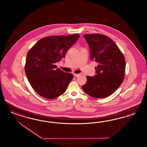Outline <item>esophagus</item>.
I'll list each match as a JSON object with an SVG mask.
<instances>
[{
  "label": "esophagus",
  "instance_id": "1",
  "mask_svg": "<svg viewBox=\"0 0 147 147\" xmlns=\"http://www.w3.org/2000/svg\"><path fill=\"white\" fill-rule=\"evenodd\" d=\"M80 75V74H74V76H75L76 77H78Z\"/></svg>",
  "mask_w": 147,
  "mask_h": 147
}]
</instances>
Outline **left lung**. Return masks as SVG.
<instances>
[{"mask_svg": "<svg viewBox=\"0 0 147 147\" xmlns=\"http://www.w3.org/2000/svg\"><path fill=\"white\" fill-rule=\"evenodd\" d=\"M90 48V58L98 63L96 74L87 76L82 86L85 93L94 98H105L113 93L125 78V61L115 42L101 34H84Z\"/></svg>", "mask_w": 147, "mask_h": 147, "instance_id": "left-lung-1", "label": "left lung"}]
</instances>
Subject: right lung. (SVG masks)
I'll use <instances>...</instances> for the list:
<instances>
[{"label": "right lung", "instance_id": "1", "mask_svg": "<svg viewBox=\"0 0 147 147\" xmlns=\"http://www.w3.org/2000/svg\"><path fill=\"white\" fill-rule=\"evenodd\" d=\"M79 37L76 33L46 36L28 51L25 71L32 87L39 95L53 99L66 91L74 76L57 68L55 63L65 58Z\"/></svg>", "mask_w": 147, "mask_h": 147}]
</instances>
